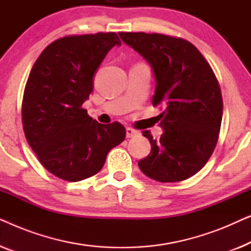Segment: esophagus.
Instances as JSON below:
<instances>
[{
    "label": "esophagus",
    "instance_id": "esophagus-1",
    "mask_svg": "<svg viewBox=\"0 0 251 251\" xmlns=\"http://www.w3.org/2000/svg\"><path fill=\"white\" fill-rule=\"evenodd\" d=\"M126 138H132V137H136L139 135L138 131H136V130L132 128H126Z\"/></svg>",
    "mask_w": 251,
    "mask_h": 251
}]
</instances>
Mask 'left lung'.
<instances>
[{
  "label": "left lung",
  "mask_w": 251,
  "mask_h": 251,
  "mask_svg": "<svg viewBox=\"0 0 251 251\" xmlns=\"http://www.w3.org/2000/svg\"><path fill=\"white\" fill-rule=\"evenodd\" d=\"M152 67L155 77L153 106L163 105L159 115L163 133L151 143V153L138 161L139 169L161 183L194 176L210 159L218 140L223 99L214 71L188 41L163 34L119 33Z\"/></svg>",
  "instance_id": "obj_1"
}]
</instances>
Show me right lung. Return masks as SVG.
<instances>
[{"instance_id":"right-lung-1","label":"right lung","mask_w":251,"mask_h":251,"mask_svg":"<svg viewBox=\"0 0 251 251\" xmlns=\"http://www.w3.org/2000/svg\"><path fill=\"white\" fill-rule=\"evenodd\" d=\"M114 46L121 41L113 32L61 37L42 51L29 73L24 132L42 166L64 180L94 176L126 138L121 123L100 125L82 108L94 90L96 71Z\"/></svg>"}]
</instances>
